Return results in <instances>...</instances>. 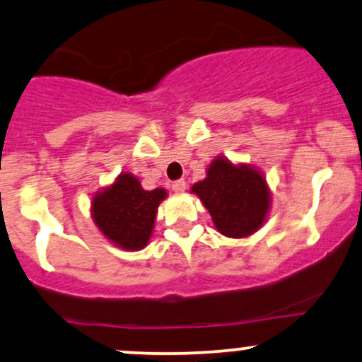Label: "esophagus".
<instances>
[{"label": "esophagus", "mask_w": 362, "mask_h": 362, "mask_svg": "<svg viewBox=\"0 0 362 362\" xmlns=\"http://www.w3.org/2000/svg\"><path fill=\"white\" fill-rule=\"evenodd\" d=\"M172 189L175 194H184L185 192V180H177L172 184Z\"/></svg>", "instance_id": "esophagus-1"}]
</instances>
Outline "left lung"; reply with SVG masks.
<instances>
[{"mask_svg":"<svg viewBox=\"0 0 362 362\" xmlns=\"http://www.w3.org/2000/svg\"><path fill=\"white\" fill-rule=\"evenodd\" d=\"M211 214L214 228L230 239H247L268 220L272 190L264 173L247 163H233L220 154L206 168V177L190 187Z\"/></svg>","mask_w":362,"mask_h":362,"instance_id":"obj_1","label":"left lung"}]
</instances>
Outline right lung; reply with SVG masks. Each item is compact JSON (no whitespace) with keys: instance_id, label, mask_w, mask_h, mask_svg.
Wrapping results in <instances>:
<instances>
[{"instance_id":"add662e5","label":"right lung","mask_w":362,"mask_h":362,"mask_svg":"<svg viewBox=\"0 0 362 362\" xmlns=\"http://www.w3.org/2000/svg\"><path fill=\"white\" fill-rule=\"evenodd\" d=\"M166 189L146 190L136 175L122 172L90 201V218L106 240L123 251H141L149 244L158 208Z\"/></svg>"}]
</instances>
